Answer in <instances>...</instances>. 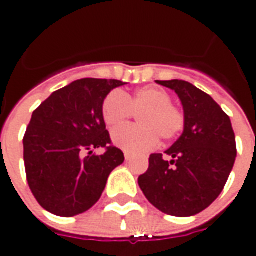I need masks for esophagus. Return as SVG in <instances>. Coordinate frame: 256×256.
<instances>
[{"label":"esophagus","mask_w":256,"mask_h":256,"mask_svg":"<svg viewBox=\"0 0 256 256\" xmlns=\"http://www.w3.org/2000/svg\"><path fill=\"white\" fill-rule=\"evenodd\" d=\"M132 158H133V154L128 152V150H124V159H126V160H130Z\"/></svg>","instance_id":"esophagus-1"}]
</instances>
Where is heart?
I'll list each match as a JSON object with an SVG mask.
<instances>
[{
	"mask_svg": "<svg viewBox=\"0 0 256 256\" xmlns=\"http://www.w3.org/2000/svg\"><path fill=\"white\" fill-rule=\"evenodd\" d=\"M134 112H140L138 123L112 133V142L128 152H142L154 148L159 137L164 141L174 138L184 128L182 112L172 104L166 90L144 86L133 94L120 90L108 93L101 106V115L110 128L123 126Z\"/></svg>",
	"mask_w": 256,
	"mask_h": 256,
	"instance_id": "heart-1",
	"label": "heart"
}]
</instances>
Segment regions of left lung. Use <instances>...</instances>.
<instances>
[{
    "label": "left lung",
    "mask_w": 256,
    "mask_h": 256,
    "mask_svg": "<svg viewBox=\"0 0 256 256\" xmlns=\"http://www.w3.org/2000/svg\"><path fill=\"white\" fill-rule=\"evenodd\" d=\"M174 90L184 108V132L164 152L150 156L138 185L152 206L172 216H192L222 192L236 160L230 118L214 98L189 82L156 80Z\"/></svg>",
    "instance_id": "8db88e82"
}]
</instances>
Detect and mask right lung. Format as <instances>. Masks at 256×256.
<instances>
[{
    "label": "right lung",
    "instance_id": "add662e5",
    "mask_svg": "<svg viewBox=\"0 0 256 256\" xmlns=\"http://www.w3.org/2000/svg\"><path fill=\"white\" fill-rule=\"evenodd\" d=\"M126 84L116 79H78L54 92L32 112L26 130L27 182L42 208L75 216L92 208L104 192L114 168L124 162L111 144L101 115L111 90ZM106 148L102 156L94 150Z\"/></svg>",
    "mask_w": 256,
    "mask_h": 256
}]
</instances>
